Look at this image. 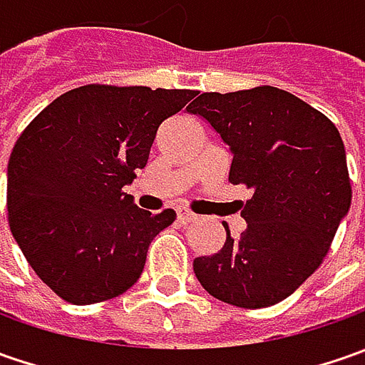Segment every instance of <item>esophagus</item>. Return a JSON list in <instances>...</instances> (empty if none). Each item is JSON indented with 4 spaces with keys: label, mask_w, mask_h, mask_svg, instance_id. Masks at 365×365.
<instances>
[{
    "label": "esophagus",
    "mask_w": 365,
    "mask_h": 365,
    "mask_svg": "<svg viewBox=\"0 0 365 365\" xmlns=\"http://www.w3.org/2000/svg\"><path fill=\"white\" fill-rule=\"evenodd\" d=\"M197 215L195 213H190V211H178V221L180 223H190V221H195Z\"/></svg>",
    "instance_id": "1"
}]
</instances>
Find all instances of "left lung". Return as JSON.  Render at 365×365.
Instances as JSON below:
<instances>
[{
  "label": "left lung",
  "instance_id": "1",
  "mask_svg": "<svg viewBox=\"0 0 365 365\" xmlns=\"http://www.w3.org/2000/svg\"><path fill=\"white\" fill-rule=\"evenodd\" d=\"M187 111L230 148V182L252 190L242 205L245 230L233 240L223 225V247L192 262L197 280L242 309L284 301L319 268L349 211L341 135L321 111L276 87L203 93Z\"/></svg>",
  "mask_w": 365,
  "mask_h": 365
}]
</instances>
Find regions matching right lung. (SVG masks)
Instances as JSON below:
<instances>
[{
	"label": "right lung",
	"mask_w": 365,
	"mask_h": 365,
	"mask_svg": "<svg viewBox=\"0 0 365 365\" xmlns=\"http://www.w3.org/2000/svg\"><path fill=\"white\" fill-rule=\"evenodd\" d=\"M197 93L85 85L42 109L7 164V219L38 278L73 304L113 299L138 282L148 247L176 219L123 192L164 120Z\"/></svg>",
	"instance_id": "obj_1"
}]
</instances>
